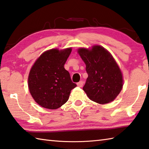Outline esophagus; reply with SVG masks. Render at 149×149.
<instances>
[{"mask_svg":"<svg viewBox=\"0 0 149 149\" xmlns=\"http://www.w3.org/2000/svg\"><path fill=\"white\" fill-rule=\"evenodd\" d=\"M83 85V82L82 81H81L78 82V83H77V85L78 86H79V87H82Z\"/></svg>","mask_w":149,"mask_h":149,"instance_id":"1","label":"esophagus"}]
</instances>
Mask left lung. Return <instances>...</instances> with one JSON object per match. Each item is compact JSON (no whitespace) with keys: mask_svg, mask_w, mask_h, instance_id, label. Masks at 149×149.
Masks as SVG:
<instances>
[{"mask_svg":"<svg viewBox=\"0 0 149 149\" xmlns=\"http://www.w3.org/2000/svg\"><path fill=\"white\" fill-rule=\"evenodd\" d=\"M77 52L86 65L88 77L83 89L89 99L100 104L114 100L123 88V79L113 56L100 45L79 48Z\"/></svg>","mask_w":149,"mask_h":149,"instance_id":"8db88e82","label":"left lung"}]
</instances>
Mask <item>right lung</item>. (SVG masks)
I'll return each mask as SVG.
<instances>
[{
	"mask_svg": "<svg viewBox=\"0 0 149 149\" xmlns=\"http://www.w3.org/2000/svg\"><path fill=\"white\" fill-rule=\"evenodd\" d=\"M71 52V47L46 51L31 68L29 89L40 106L49 109L59 108L68 100L70 92L77 86L64 67Z\"/></svg>",
	"mask_w": 149,
	"mask_h": 149,
	"instance_id": "obj_1",
	"label": "right lung"
}]
</instances>
